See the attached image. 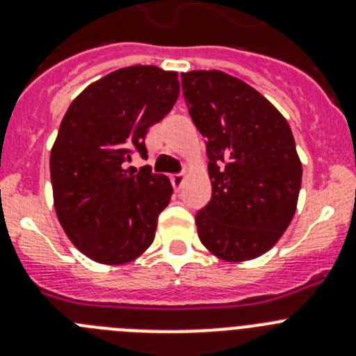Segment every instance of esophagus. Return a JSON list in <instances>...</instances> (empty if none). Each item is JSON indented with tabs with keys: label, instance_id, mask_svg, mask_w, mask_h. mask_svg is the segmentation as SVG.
<instances>
[{
	"label": "esophagus",
	"instance_id": "1",
	"mask_svg": "<svg viewBox=\"0 0 356 356\" xmlns=\"http://www.w3.org/2000/svg\"><path fill=\"white\" fill-rule=\"evenodd\" d=\"M184 181H185V172H180V175H172L171 176V184H172V187L176 188V191H180L181 185H184Z\"/></svg>",
	"mask_w": 356,
	"mask_h": 356
}]
</instances>
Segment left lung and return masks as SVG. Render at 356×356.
I'll return each mask as SVG.
<instances>
[{"label":"left lung","mask_w":356,"mask_h":356,"mask_svg":"<svg viewBox=\"0 0 356 356\" xmlns=\"http://www.w3.org/2000/svg\"><path fill=\"white\" fill-rule=\"evenodd\" d=\"M181 89L207 139L212 197L196 213L201 244L226 262L257 259L298 207L303 168L291 127L259 90L222 71L184 72Z\"/></svg>","instance_id":"left-lung-1"}]
</instances>
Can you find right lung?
Returning <instances> with one entry per match:
<instances>
[{"instance_id":"right-lung-1","label":"right lung","mask_w":356,"mask_h":356,"mask_svg":"<svg viewBox=\"0 0 356 356\" xmlns=\"http://www.w3.org/2000/svg\"><path fill=\"white\" fill-rule=\"evenodd\" d=\"M180 94L178 72L131 65L90 83L69 105L49 156L53 205L69 241L90 260L121 266L155 238L171 181L146 168L144 139L171 112Z\"/></svg>"}]
</instances>
